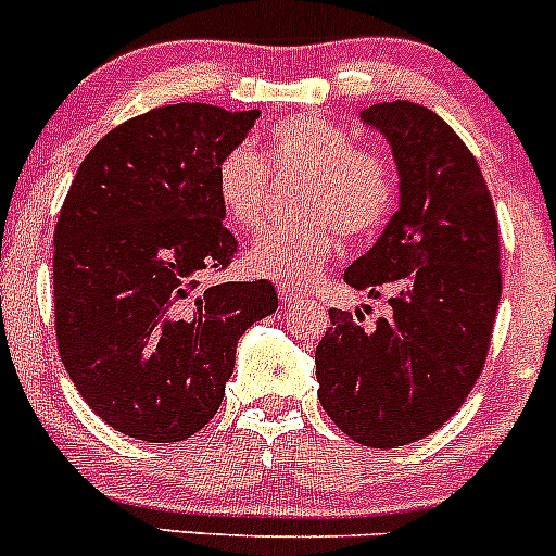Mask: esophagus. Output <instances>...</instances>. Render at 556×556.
I'll list each match as a JSON object with an SVG mask.
<instances>
[{
  "label": "esophagus",
  "mask_w": 556,
  "mask_h": 556,
  "mask_svg": "<svg viewBox=\"0 0 556 556\" xmlns=\"http://www.w3.org/2000/svg\"><path fill=\"white\" fill-rule=\"evenodd\" d=\"M278 294H281V306L283 308L294 306V303L306 301V294L298 292V289H292V287H278Z\"/></svg>",
  "instance_id": "obj_1"
}]
</instances>
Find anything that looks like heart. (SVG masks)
Instances as JSON below:
<instances>
[{
	"instance_id": "1",
	"label": "heart",
	"mask_w": 556,
	"mask_h": 556,
	"mask_svg": "<svg viewBox=\"0 0 556 556\" xmlns=\"http://www.w3.org/2000/svg\"><path fill=\"white\" fill-rule=\"evenodd\" d=\"M267 155L275 172H303L298 194L303 223L264 230L244 253L258 278L301 289L320 275L337 248V228L351 239L376 233L395 205V175L381 155L356 150L345 127L314 116H294L269 127ZM269 169L253 147L225 152L214 175L223 217L236 230L264 223Z\"/></svg>"
}]
</instances>
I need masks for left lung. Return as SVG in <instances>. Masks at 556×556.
<instances>
[{"instance_id": "8db88e82", "label": "left lung", "mask_w": 556, "mask_h": 556, "mask_svg": "<svg viewBox=\"0 0 556 556\" xmlns=\"http://www.w3.org/2000/svg\"><path fill=\"white\" fill-rule=\"evenodd\" d=\"M362 122L390 141L401 203L345 283L390 292L392 312L376 328L328 312L317 395L351 440L395 448L448 424L484 367L501 301L498 217L473 152L434 111L378 102Z\"/></svg>"}]
</instances>
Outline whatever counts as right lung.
Returning a JSON list of instances; mask_svg holds the SVG:
<instances>
[{
	"mask_svg": "<svg viewBox=\"0 0 556 556\" xmlns=\"http://www.w3.org/2000/svg\"><path fill=\"white\" fill-rule=\"evenodd\" d=\"M258 111L180 102L113 127L86 155L55 225L58 351L97 415L178 443L217 415L236 342L278 308L269 281L205 287L230 264L214 175Z\"/></svg>",
	"mask_w": 556,
	"mask_h": 556,
	"instance_id": "obj_1",
	"label": "right lung"
}]
</instances>
